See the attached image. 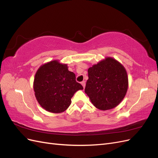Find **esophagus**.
<instances>
[{
    "instance_id": "obj_1",
    "label": "esophagus",
    "mask_w": 158,
    "mask_h": 158,
    "mask_svg": "<svg viewBox=\"0 0 158 158\" xmlns=\"http://www.w3.org/2000/svg\"><path fill=\"white\" fill-rule=\"evenodd\" d=\"M81 84L82 85V86H83V88H85V81H83V82H81Z\"/></svg>"
}]
</instances>
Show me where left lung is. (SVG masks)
<instances>
[{
  "label": "left lung",
  "instance_id": "1",
  "mask_svg": "<svg viewBox=\"0 0 158 158\" xmlns=\"http://www.w3.org/2000/svg\"><path fill=\"white\" fill-rule=\"evenodd\" d=\"M88 72L85 93L94 106L106 111L120 104L128 87L125 66L113 57L107 56L89 68Z\"/></svg>",
  "mask_w": 158,
  "mask_h": 158
}]
</instances>
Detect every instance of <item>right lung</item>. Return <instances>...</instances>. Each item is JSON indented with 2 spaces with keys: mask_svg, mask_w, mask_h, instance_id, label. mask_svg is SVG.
Listing matches in <instances>:
<instances>
[{
  "mask_svg": "<svg viewBox=\"0 0 158 158\" xmlns=\"http://www.w3.org/2000/svg\"><path fill=\"white\" fill-rule=\"evenodd\" d=\"M67 64L53 60L37 69L33 88L37 101L43 109L52 113L65 111L71 98L82 85L76 81L75 74L69 70Z\"/></svg>",
  "mask_w": 158,
  "mask_h": 158,
  "instance_id": "1",
  "label": "right lung"
}]
</instances>
